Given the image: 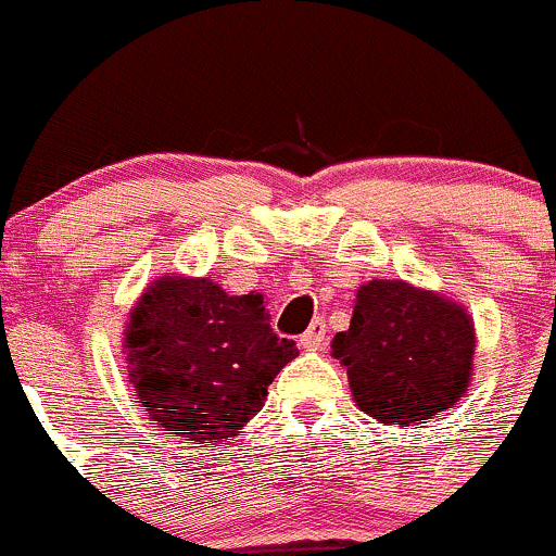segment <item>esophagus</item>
Segmentation results:
<instances>
[{
	"label": "esophagus",
	"mask_w": 556,
	"mask_h": 556,
	"mask_svg": "<svg viewBox=\"0 0 556 556\" xmlns=\"http://www.w3.org/2000/svg\"><path fill=\"white\" fill-rule=\"evenodd\" d=\"M325 333H328V325H325V319L317 317L309 325V330L301 336V346H304V350H319V346L325 344Z\"/></svg>",
	"instance_id": "1"
}]
</instances>
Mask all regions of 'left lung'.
I'll return each instance as SVG.
<instances>
[{"label":"left lung","mask_w":556,"mask_h":556,"mask_svg":"<svg viewBox=\"0 0 556 556\" xmlns=\"http://www.w3.org/2000/svg\"><path fill=\"white\" fill-rule=\"evenodd\" d=\"M330 352L346 368L357 408L384 425H422L465 395L476 328L446 295L403 279L361 285L350 328Z\"/></svg>","instance_id":"obj_1"}]
</instances>
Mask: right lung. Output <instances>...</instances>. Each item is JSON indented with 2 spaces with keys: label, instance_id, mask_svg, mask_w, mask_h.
<instances>
[{
  "label": "right lung",
  "instance_id": "add662e5",
  "mask_svg": "<svg viewBox=\"0 0 556 556\" xmlns=\"http://www.w3.org/2000/svg\"><path fill=\"white\" fill-rule=\"evenodd\" d=\"M123 336L148 417L199 444L233 439L299 355L295 341L274 333L261 293L228 295L212 279H155Z\"/></svg>",
  "mask_w": 556,
  "mask_h": 556
}]
</instances>
